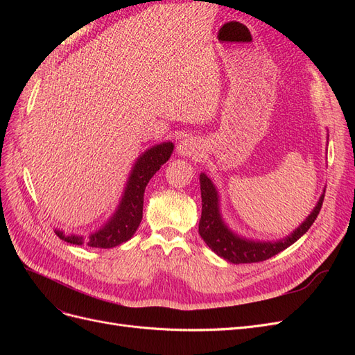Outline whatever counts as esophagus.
I'll return each mask as SVG.
<instances>
[{"label":"esophagus","mask_w":355,"mask_h":355,"mask_svg":"<svg viewBox=\"0 0 355 355\" xmlns=\"http://www.w3.org/2000/svg\"><path fill=\"white\" fill-rule=\"evenodd\" d=\"M200 151V142L192 137H187L184 141H180L178 145V153L184 157L196 155Z\"/></svg>","instance_id":"obj_1"}]
</instances>
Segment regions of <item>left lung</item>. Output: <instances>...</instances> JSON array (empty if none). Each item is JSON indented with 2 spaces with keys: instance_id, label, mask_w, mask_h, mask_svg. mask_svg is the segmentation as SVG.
Instances as JSON below:
<instances>
[{
  "instance_id": "left-lung-1",
  "label": "left lung",
  "mask_w": 355,
  "mask_h": 355,
  "mask_svg": "<svg viewBox=\"0 0 355 355\" xmlns=\"http://www.w3.org/2000/svg\"><path fill=\"white\" fill-rule=\"evenodd\" d=\"M200 184L202 210L198 225V232L201 235V239L206 241V244L214 253L232 263L262 262L287 249L288 245H292L295 241H297L311 228V225L314 223V220L318 216L324 200L323 194L320 197L313 213H311L306 220L300 225L296 231L290 234L287 239H283L277 243H257L244 240L239 237V235L232 234L227 228V225L223 223L219 213V200L216 188H214L211 180L204 173L200 176Z\"/></svg>"
}]
</instances>
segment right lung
<instances>
[{
  "label": "right lung",
  "mask_w": 355,
  "mask_h": 355,
  "mask_svg": "<svg viewBox=\"0 0 355 355\" xmlns=\"http://www.w3.org/2000/svg\"><path fill=\"white\" fill-rule=\"evenodd\" d=\"M171 153H173V144L164 142L153 146L141 155L128 178L124 197L118 210L103 228L93 232L89 239L80 237V235H65L62 231H56L58 237L71 244H87L96 249H111L130 240L142 220L144 192L148 182L170 158Z\"/></svg>",
  "instance_id": "obj_1"
}]
</instances>
